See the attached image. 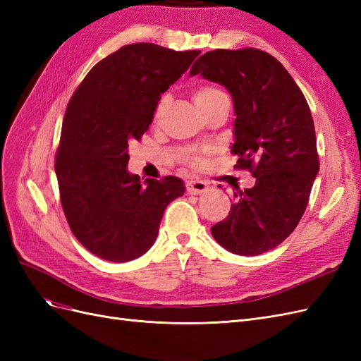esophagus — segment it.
I'll use <instances>...</instances> for the list:
<instances>
[{
    "label": "esophagus",
    "mask_w": 361,
    "mask_h": 361,
    "mask_svg": "<svg viewBox=\"0 0 361 361\" xmlns=\"http://www.w3.org/2000/svg\"><path fill=\"white\" fill-rule=\"evenodd\" d=\"M207 188H209V185H207V182H204V180L192 179V180L187 182V191L190 194H202V192L207 191Z\"/></svg>",
    "instance_id": "obj_1"
}]
</instances>
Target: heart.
Masks as SVG:
<instances>
[{
  "label": "heart",
  "instance_id": "1",
  "mask_svg": "<svg viewBox=\"0 0 361 361\" xmlns=\"http://www.w3.org/2000/svg\"><path fill=\"white\" fill-rule=\"evenodd\" d=\"M218 93H221V92L218 90V89H215V87H200V89H197V90L192 93V99H194L195 105H202L206 101L212 99V97L216 96ZM162 106H164V101H161L159 105H158V113L162 110ZM187 161L191 164L192 167H200L202 164H203V159H202V157L199 154H190Z\"/></svg>",
  "mask_w": 361,
  "mask_h": 361
}]
</instances>
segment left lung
Segmentation results:
<instances>
[{
	"label": "left lung",
	"instance_id": "obj_1",
	"mask_svg": "<svg viewBox=\"0 0 361 361\" xmlns=\"http://www.w3.org/2000/svg\"><path fill=\"white\" fill-rule=\"evenodd\" d=\"M197 73L232 94L235 167L256 178L253 188L236 187L231 212L211 233L235 255H262L298 226L319 171L309 104L283 64L256 48L206 52L190 71Z\"/></svg>",
	"mask_w": 361,
	"mask_h": 361
}]
</instances>
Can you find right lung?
Wrapping results in <instances>:
<instances>
[{
  "mask_svg": "<svg viewBox=\"0 0 361 361\" xmlns=\"http://www.w3.org/2000/svg\"><path fill=\"white\" fill-rule=\"evenodd\" d=\"M200 51L133 43L96 63L72 94L63 118L56 174L75 238L97 257L129 262L154 245L182 179L140 180L128 171V146L154 120L161 94Z\"/></svg>",
  "mask_w": 361,
  "mask_h": 361,
  "instance_id": "1",
  "label": "right lung"
}]
</instances>
